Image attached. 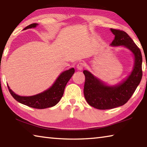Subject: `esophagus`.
I'll list each match as a JSON object with an SVG mask.
<instances>
[{"label":"esophagus","instance_id":"1","mask_svg":"<svg viewBox=\"0 0 147 147\" xmlns=\"http://www.w3.org/2000/svg\"><path fill=\"white\" fill-rule=\"evenodd\" d=\"M84 66H85V64H84L83 62H79V63L77 65H76V68H77L78 70L82 71L83 69Z\"/></svg>","mask_w":147,"mask_h":147}]
</instances>
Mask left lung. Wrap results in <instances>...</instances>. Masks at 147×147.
<instances>
[{
  "label": "left lung",
  "instance_id": "left-lung-1",
  "mask_svg": "<svg viewBox=\"0 0 147 147\" xmlns=\"http://www.w3.org/2000/svg\"><path fill=\"white\" fill-rule=\"evenodd\" d=\"M115 35L111 45H124L135 55V65L131 74L126 81L117 86H109L104 85L86 70L84 95L88 104L94 108L105 110L123 105L129 100L138 86L142 78V55L131 37L123 30L111 28Z\"/></svg>",
  "mask_w": 147,
  "mask_h": 147
}]
</instances>
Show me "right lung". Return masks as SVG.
<instances>
[{
	"label": "right lung",
	"mask_w": 147,
	"mask_h": 147,
	"mask_svg": "<svg viewBox=\"0 0 147 147\" xmlns=\"http://www.w3.org/2000/svg\"><path fill=\"white\" fill-rule=\"evenodd\" d=\"M38 24L33 23L26 26L24 30L36 27ZM74 73V69L65 71L61 74L55 83L49 89L38 95L30 96H19L12 91L7 86L9 91L16 100L21 104L35 109H45L53 107L60 101L64 94L65 87L69 80Z\"/></svg>",
	"instance_id": "right-lung-1"
}]
</instances>
